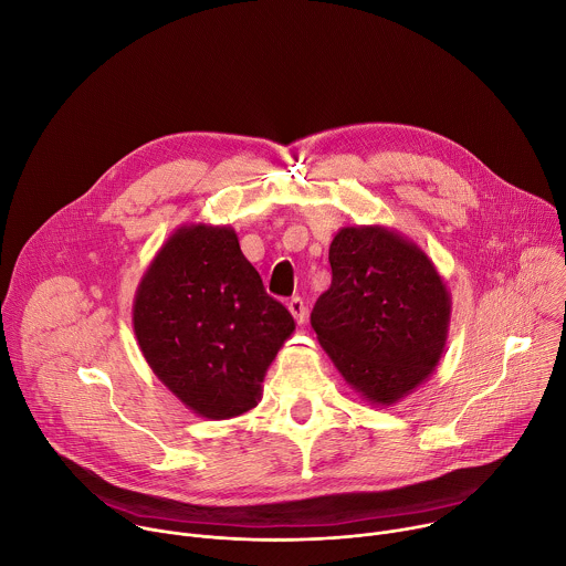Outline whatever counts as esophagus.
I'll use <instances>...</instances> for the list:
<instances>
[{
  "label": "esophagus",
  "mask_w": 566,
  "mask_h": 566,
  "mask_svg": "<svg viewBox=\"0 0 566 566\" xmlns=\"http://www.w3.org/2000/svg\"><path fill=\"white\" fill-rule=\"evenodd\" d=\"M286 306H289V311H291V315H293V319L297 322V325H304V319H306V304H304V300L302 297H291Z\"/></svg>",
  "instance_id": "obj_1"
}]
</instances>
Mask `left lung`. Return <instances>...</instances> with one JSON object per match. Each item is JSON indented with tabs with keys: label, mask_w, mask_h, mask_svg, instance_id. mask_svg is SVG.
Wrapping results in <instances>:
<instances>
[{
	"label": "left lung",
	"mask_w": 566,
	"mask_h": 566,
	"mask_svg": "<svg viewBox=\"0 0 566 566\" xmlns=\"http://www.w3.org/2000/svg\"><path fill=\"white\" fill-rule=\"evenodd\" d=\"M332 286L311 313L317 340L369 406L412 394L439 365L452 297L432 260L387 226H345L329 247Z\"/></svg>",
	"instance_id": "8db88e82"
}]
</instances>
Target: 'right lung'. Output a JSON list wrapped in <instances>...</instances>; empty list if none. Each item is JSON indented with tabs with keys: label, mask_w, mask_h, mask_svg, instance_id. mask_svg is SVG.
<instances>
[{
	"label": "right lung",
	"mask_w": 566,
	"mask_h": 566,
	"mask_svg": "<svg viewBox=\"0 0 566 566\" xmlns=\"http://www.w3.org/2000/svg\"><path fill=\"white\" fill-rule=\"evenodd\" d=\"M143 358L197 417L253 410L266 369L295 332L230 226L184 223L143 273L132 308Z\"/></svg>",
	"instance_id": "1"
}]
</instances>
